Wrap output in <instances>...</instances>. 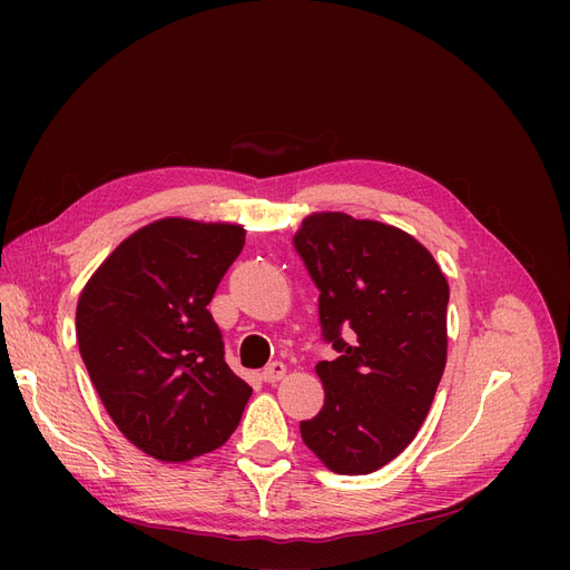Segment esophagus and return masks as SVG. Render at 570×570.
<instances>
[{
	"instance_id": "1",
	"label": "esophagus",
	"mask_w": 570,
	"mask_h": 570,
	"mask_svg": "<svg viewBox=\"0 0 570 570\" xmlns=\"http://www.w3.org/2000/svg\"><path fill=\"white\" fill-rule=\"evenodd\" d=\"M263 381L265 383H277V381H282L284 376H286V365L284 363H269L265 370H263Z\"/></svg>"
}]
</instances>
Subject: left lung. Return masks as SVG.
Here are the masks:
<instances>
[{
    "label": "left lung",
    "instance_id": "obj_1",
    "mask_svg": "<svg viewBox=\"0 0 570 570\" xmlns=\"http://www.w3.org/2000/svg\"><path fill=\"white\" fill-rule=\"evenodd\" d=\"M293 245L321 291L323 340L340 353L316 365L325 402L301 434L331 471L365 475L430 413L448 355V282L413 235L344 213L305 217Z\"/></svg>",
    "mask_w": 570,
    "mask_h": 570
}]
</instances>
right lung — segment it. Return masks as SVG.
<instances>
[{"instance_id":"right-lung-1","label":"right lung","mask_w":570,"mask_h":570,"mask_svg":"<svg viewBox=\"0 0 570 570\" xmlns=\"http://www.w3.org/2000/svg\"><path fill=\"white\" fill-rule=\"evenodd\" d=\"M245 233L222 222H153L115 247L78 297L89 379L117 430L159 462L217 451L249 402L207 312Z\"/></svg>"}]
</instances>
